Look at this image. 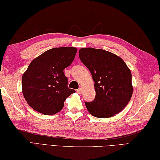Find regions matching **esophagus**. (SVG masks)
<instances>
[{"instance_id":"obj_1","label":"esophagus","mask_w":160,"mask_h":160,"mask_svg":"<svg viewBox=\"0 0 160 160\" xmlns=\"http://www.w3.org/2000/svg\"><path fill=\"white\" fill-rule=\"evenodd\" d=\"M77 92L79 93V94H81V93H82V88H79L78 90H77Z\"/></svg>"}]
</instances>
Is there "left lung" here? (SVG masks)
I'll return each instance as SVG.
<instances>
[{"label":"left lung","instance_id":"8db88e82","mask_svg":"<svg viewBox=\"0 0 160 160\" xmlns=\"http://www.w3.org/2000/svg\"><path fill=\"white\" fill-rule=\"evenodd\" d=\"M79 54L95 81V99L85 102L89 113L106 118L120 112L133 92L131 71L124 61L114 53L91 47L81 48Z\"/></svg>","mask_w":160,"mask_h":160}]
</instances>
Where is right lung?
<instances>
[{
    "label": "right lung",
    "instance_id": "add662e5",
    "mask_svg": "<svg viewBox=\"0 0 160 160\" xmlns=\"http://www.w3.org/2000/svg\"><path fill=\"white\" fill-rule=\"evenodd\" d=\"M74 47L53 48L30 63L22 76L23 97L33 109L44 115L61 111L64 102L75 90L68 88L64 69L73 62Z\"/></svg>",
    "mask_w": 160,
    "mask_h": 160
}]
</instances>
